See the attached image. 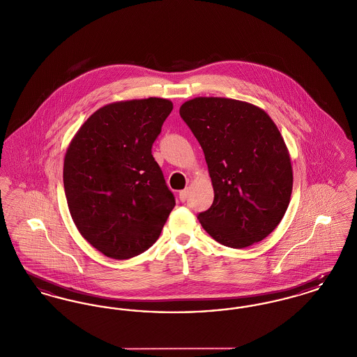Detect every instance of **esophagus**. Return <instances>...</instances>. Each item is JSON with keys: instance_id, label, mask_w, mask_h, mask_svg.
<instances>
[{"instance_id": "obj_1", "label": "esophagus", "mask_w": 357, "mask_h": 357, "mask_svg": "<svg viewBox=\"0 0 357 357\" xmlns=\"http://www.w3.org/2000/svg\"><path fill=\"white\" fill-rule=\"evenodd\" d=\"M187 195H188V190H187V188L182 190V191L179 192V199H181V202H186Z\"/></svg>"}]
</instances>
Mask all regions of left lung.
Instances as JSON below:
<instances>
[{
  "label": "left lung",
  "mask_w": 357,
  "mask_h": 357,
  "mask_svg": "<svg viewBox=\"0 0 357 357\" xmlns=\"http://www.w3.org/2000/svg\"><path fill=\"white\" fill-rule=\"evenodd\" d=\"M179 114L204 150L214 187L213 204L197 215L202 227L234 249L268 237L293 187L288 149L269 115L225 98H195Z\"/></svg>",
  "instance_id": "obj_1"
}]
</instances>
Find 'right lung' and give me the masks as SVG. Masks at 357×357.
<instances>
[{"mask_svg": "<svg viewBox=\"0 0 357 357\" xmlns=\"http://www.w3.org/2000/svg\"><path fill=\"white\" fill-rule=\"evenodd\" d=\"M172 102H112L91 115L69 144L64 190L80 234L102 255L127 259L150 249L175 206L151 149Z\"/></svg>", "mask_w": 357, "mask_h": 357, "instance_id": "right-lung-1", "label": "right lung"}]
</instances>
